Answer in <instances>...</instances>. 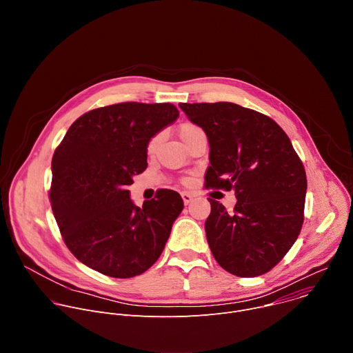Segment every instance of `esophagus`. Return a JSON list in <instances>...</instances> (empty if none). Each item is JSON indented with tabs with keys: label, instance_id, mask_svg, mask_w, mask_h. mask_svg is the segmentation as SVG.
I'll list each match as a JSON object with an SVG mask.
<instances>
[{
	"label": "esophagus",
	"instance_id": "34e87169",
	"mask_svg": "<svg viewBox=\"0 0 353 353\" xmlns=\"http://www.w3.org/2000/svg\"><path fill=\"white\" fill-rule=\"evenodd\" d=\"M181 198H183V203L185 204V205H188L190 203H192V195L190 194V192H187V191H184V192H181Z\"/></svg>",
	"mask_w": 353,
	"mask_h": 353
}]
</instances>
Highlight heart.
<instances>
[{
	"mask_svg": "<svg viewBox=\"0 0 353 353\" xmlns=\"http://www.w3.org/2000/svg\"><path fill=\"white\" fill-rule=\"evenodd\" d=\"M199 131H201V128L196 127L195 124H192V123H183V124L179 127V137H180V139L185 143L194 134H196V132H199ZM159 142H161V137H159V135H157V137H154L152 139H150V141L148 142V146H146L148 154H150V155L155 154L158 146H159Z\"/></svg>",
	"mask_w": 353,
	"mask_h": 353,
	"instance_id": "b5f03b06",
	"label": "heart"
}]
</instances>
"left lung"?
I'll use <instances>...</instances> for the list:
<instances>
[{
  "label": "left lung",
  "instance_id": "8db88e82",
  "mask_svg": "<svg viewBox=\"0 0 353 353\" xmlns=\"http://www.w3.org/2000/svg\"><path fill=\"white\" fill-rule=\"evenodd\" d=\"M179 106L208 137L207 187L234 190L237 198L233 212L208 198L205 233L215 260L241 278L268 272L303 225L307 179L289 137L272 119L234 103Z\"/></svg>",
  "mask_w": 353,
  "mask_h": 353
}]
</instances>
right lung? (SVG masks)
<instances>
[{
  "instance_id": "1",
  "label": "right lung",
  "mask_w": 353,
  "mask_h": 353,
  "mask_svg": "<svg viewBox=\"0 0 353 353\" xmlns=\"http://www.w3.org/2000/svg\"><path fill=\"white\" fill-rule=\"evenodd\" d=\"M170 103H119L90 110L56 149L52 210L71 253L113 278H132L161 257L183 211L173 190H161L142 208L130 198L132 177L148 163V142L173 124Z\"/></svg>"
}]
</instances>
